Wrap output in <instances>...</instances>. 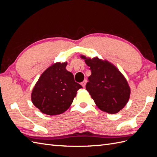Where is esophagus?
<instances>
[{
  "label": "esophagus",
  "mask_w": 157,
  "mask_h": 157,
  "mask_svg": "<svg viewBox=\"0 0 157 157\" xmlns=\"http://www.w3.org/2000/svg\"><path fill=\"white\" fill-rule=\"evenodd\" d=\"M87 83V79H84V81L82 83V86L83 87H86V84Z\"/></svg>",
  "instance_id": "obj_1"
}]
</instances>
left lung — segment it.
Wrapping results in <instances>:
<instances>
[{
    "mask_svg": "<svg viewBox=\"0 0 157 157\" xmlns=\"http://www.w3.org/2000/svg\"><path fill=\"white\" fill-rule=\"evenodd\" d=\"M81 57L90 67L91 75L88 78L86 88L96 105L106 113H118L130 97V87L126 79L117 67L106 60Z\"/></svg>",
    "mask_w": 157,
    "mask_h": 157,
    "instance_id": "1",
    "label": "left lung"
}]
</instances>
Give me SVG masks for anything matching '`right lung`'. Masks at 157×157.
Here are the masks:
<instances>
[{"label": "right lung", "instance_id": "1", "mask_svg": "<svg viewBox=\"0 0 157 157\" xmlns=\"http://www.w3.org/2000/svg\"><path fill=\"white\" fill-rule=\"evenodd\" d=\"M67 62L51 66L40 76L32 92L34 105L42 113L56 115L70 107L77 91L82 86L75 82L74 75L68 71Z\"/></svg>", "mask_w": 157, "mask_h": 157}]
</instances>
